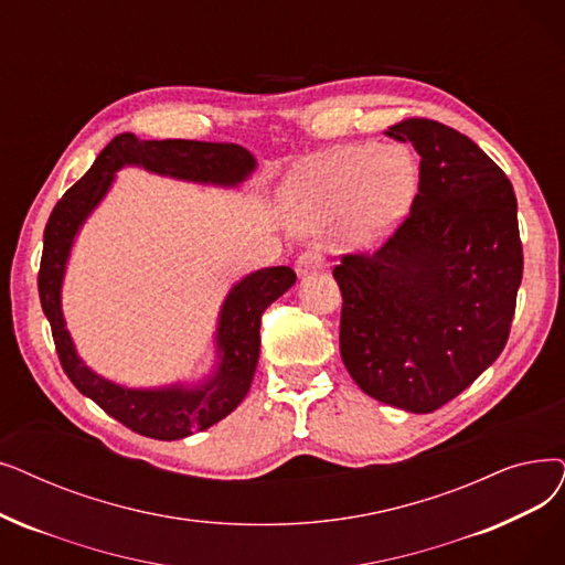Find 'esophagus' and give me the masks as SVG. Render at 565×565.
<instances>
[{
    "label": "esophagus",
    "mask_w": 565,
    "mask_h": 565,
    "mask_svg": "<svg viewBox=\"0 0 565 565\" xmlns=\"http://www.w3.org/2000/svg\"><path fill=\"white\" fill-rule=\"evenodd\" d=\"M323 265H326L323 254L316 252V249H309L302 256H298L296 273H298V277H307L311 273H318V269H323Z\"/></svg>",
    "instance_id": "34e87169"
}]
</instances>
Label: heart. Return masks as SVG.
I'll return each instance as SVG.
<instances>
[{
  "label": "heart",
  "instance_id": "obj_1",
  "mask_svg": "<svg viewBox=\"0 0 565 565\" xmlns=\"http://www.w3.org/2000/svg\"><path fill=\"white\" fill-rule=\"evenodd\" d=\"M418 159L402 145H347L290 175L284 210L302 231L341 218L353 247H374L395 231L418 193Z\"/></svg>",
  "mask_w": 565,
  "mask_h": 565
}]
</instances>
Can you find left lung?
<instances>
[{
	"label": "left lung",
	"instance_id": "obj_1",
	"mask_svg": "<svg viewBox=\"0 0 565 565\" xmlns=\"http://www.w3.org/2000/svg\"><path fill=\"white\" fill-rule=\"evenodd\" d=\"M385 134L420 154V184L381 249L334 267L339 351L364 395L431 413L505 347L524 269L518 199L503 170L440 121L413 117Z\"/></svg>",
	"mask_w": 565,
	"mask_h": 565
}]
</instances>
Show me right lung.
Listing matches in <instances>:
<instances>
[{"instance_id":"right-lung-1","label":"right lung","mask_w":565,"mask_h":565,"mask_svg":"<svg viewBox=\"0 0 565 565\" xmlns=\"http://www.w3.org/2000/svg\"><path fill=\"white\" fill-rule=\"evenodd\" d=\"M125 166H138L147 173L182 182L235 189L254 173L256 159L233 142L138 140L134 134H119L62 195L45 224L39 296L66 376L78 392L131 431L147 438L178 440L224 420L247 397L260 353V316L296 284V273L286 265L256 269L228 290L214 334L216 364L201 383L127 387L96 374L78 355L66 330L62 281L73 239L106 199L117 170Z\"/></svg>"}]
</instances>
